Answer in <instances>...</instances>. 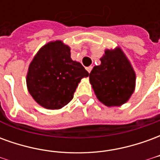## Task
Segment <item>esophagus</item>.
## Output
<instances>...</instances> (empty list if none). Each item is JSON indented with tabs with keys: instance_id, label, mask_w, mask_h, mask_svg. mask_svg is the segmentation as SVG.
<instances>
[{
	"instance_id": "34e87169",
	"label": "esophagus",
	"mask_w": 160,
	"mask_h": 160,
	"mask_svg": "<svg viewBox=\"0 0 160 160\" xmlns=\"http://www.w3.org/2000/svg\"><path fill=\"white\" fill-rule=\"evenodd\" d=\"M86 69L87 70V72H88V73H91V71H92V66L87 67V68H86Z\"/></svg>"
}]
</instances>
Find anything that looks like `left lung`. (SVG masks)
<instances>
[{
	"instance_id": "left-lung-1",
	"label": "left lung",
	"mask_w": 160,
	"mask_h": 160,
	"mask_svg": "<svg viewBox=\"0 0 160 160\" xmlns=\"http://www.w3.org/2000/svg\"><path fill=\"white\" fill-rule=\"evenodd\" d=\"M89 75L90 83L98 99L106 106H120L133 94L135 73L120 48L106 49Z\"/></svg>"
}]
</instances>
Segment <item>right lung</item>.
I'll list each match as a JSON object with an SVG mask.
<instances>
[{"label":"right lung","instance_id":"right-lung-1","mask_svg":"<svg viewBox=\"0 0 160 160\" xmlns=\"http://www.w3.org/2000/svg\"><path fill=\"white\" fill-rule=\"evenodd\" d=\"M89 73L71 59L70 48L62 41L49 42L39 49L30 64L26 85L37 103L58 110L73 99L78 84Z\"/></svg>","mask_w":160,"mask_h":160}]
</instances>
